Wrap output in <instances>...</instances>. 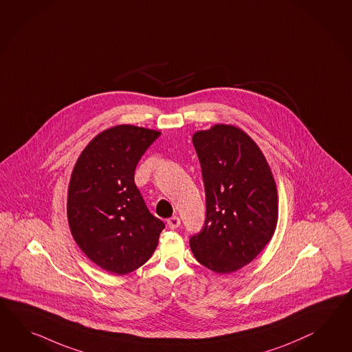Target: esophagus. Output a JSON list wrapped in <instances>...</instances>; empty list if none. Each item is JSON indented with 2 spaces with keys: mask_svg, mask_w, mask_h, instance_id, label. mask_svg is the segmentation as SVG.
<instances>
[{
  "mask_svg": "<svg viewBox=\"0 0 352 352\" xmlns=\"http://www.w3.org/2000/svg\"><path fill=\"white\" fill-rule=\"evenodd\" d=\"M168 226H169V229H177V228H179L180 226V219L178 216H172L170 219H168Z\"/></svg>",
  "mask_w": 352,
  "mask_h": 352,
  "instance_id": "34e87169",
  "label": "esophagus"
}]
</instances>
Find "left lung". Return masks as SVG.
<instances>
[{"label": "left lung", "mask_w": 352, "mask_h": 352, "mask_svg": "<svg viewBox=\"0 0 352 352\" xmlns=\"http://www.w3.org/2000/svg\"><path fill=\"white\" fill-rule=\"evenodd\" d=\"M206 195V219L189 245L201 265L217 274L238 271L274 235L277 190L254 141L234 126L216 124L193 135Z\"/></svg>", "instance_id": "obj_1"}]
</instances>
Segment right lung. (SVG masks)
<instances>
[{
    "label": "right lung",
    "instance_id": "1",
    "mask_svg": "<svg viewBox=\"0 0 352 352\" xmlns=\"http://www.w3.org/2000/svg\"><path fill=\"white\" fill-rule=\"evenodd\" d=\"M159 136L129 124L107 129L86 146L74 168L69 229L80 249L108 272L126 274L142 266L165 228L135 184L138 162Z\"/></svg>",
    "mask_w": 352,
    "mask_h": 352
}]
</instances>
